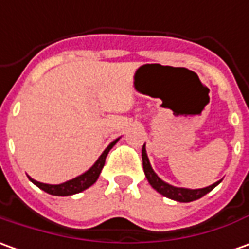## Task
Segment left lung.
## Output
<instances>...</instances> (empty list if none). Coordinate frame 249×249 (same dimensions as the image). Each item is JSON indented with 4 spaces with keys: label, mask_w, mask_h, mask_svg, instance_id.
Returning <instances> with one entry per match:
<instances>
[{
    "label": "left lung",
    "mask_w": 249,
    "mask_h": 249,
    "mask_svg": "<svg viewBox=\"0 0 249 249\" xmlns=\"http://www.w3.org/2000/svg\"><path fill=\"white\" fill-rule=\"evenodd\" d=\"M142 160H143V170H144V174H146V178L150 182V185L153 187L157 192H160V195L166 196L172 200H176V202H181V203H188L194 202V200H197L200 199L206 194H209L210 191L217 187L219 181L211 184L206 188H199V189H189V188H181V187H174V185H170L165 182L162 178L158 177V174L154 172V169L151 167V163H150V160L147 157L146 151V144H143V148H142Z\"/></svg>",
    "instance_id": "8db88e82"
}]
</instances>
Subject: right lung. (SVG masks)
<instances>
[{
    "instance_id": "right-lung-1",
    "label": "right lung",
    "mask_w": 249,
    "mask_h": 249,
    "mask_svg": "<svg viewBox=\"0 0 249 249\" xmlns=\"http://www.w3.org/2000/svg\"><path fill=\"white\" fill-rule=\"evenodd\" d=\"M120 138L116 139V140H113L109 146L105 148V151L101 154V157L95 160V163L92 165V166L89 167V170H86L84 173L80 174V176H77L75 178H72V180H69V181L62 182V184H43V182L36 181V180H34L30 177V180H31L38 188H40L42 191H45L47 194H50V195L54 196H71V195H75V194H79V192H82L84 189H87L89 187H91L94 182L98 180V177H99V174L102 172L103 166H105V160H106V157H107V154L110 151L113 146L117 143Z\"/></svg>"
}]
</instances>
